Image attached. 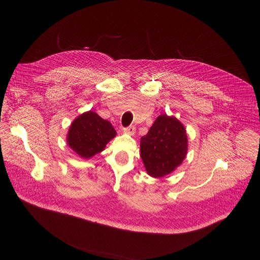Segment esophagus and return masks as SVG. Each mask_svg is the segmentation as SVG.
I'll return each mask as SVG.
<instances>
[{
    "label": "esophagus",
    "mask_w": 260,
    "mask_h": 260,
    "mask_svg": "<svg viewBox=\"0 0 260 260\" xmlns=\"http://www.w3.org/2000/svg\"><path fill=\"white\" fill-rule=\"evenodd\" d=\"M123 132H124L125 134H128V135H134L136 133V127L134 125H131V126L123 128Z\"/></svg>",
    "instance_id": "34e87169"
}]
</instances>
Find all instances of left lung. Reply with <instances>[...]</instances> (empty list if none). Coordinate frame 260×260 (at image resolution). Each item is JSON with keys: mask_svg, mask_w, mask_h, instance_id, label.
<instances>
[{"mask_svg": "<svg viewBox=\"0 0 260 260\" xmlns=\"http://www.w3.org/2000/svg\"><path fill=\"white\" fill-rule=\"evenodd\" d=\"M140 152L149 176L158 178L171 174L181 165L187 153L184 125L174 116L160 115L141 137Z\"/></svg>", "mask_w": 260, "mask_h": 260, "instance_id": "1", "label": "left lung"}]
</instances>
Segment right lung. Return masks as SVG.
<instances>
[{
    "instance_id": "add662e5",
    "label": "right lung",
    "mask_w": 260,
    "mask_h": 260,
    "mask_svg": "<svg viewBox=\"0 0 260 260\" xmlns=\"http://www.w3.org/2000/svg\"><path fill=\"white\" fill-rule=\"evenodd\" d=\"M116 134L111 122L89 111L73 121L66 140L75 153L82 158L89 159L102 152Z\"/></svg>"
}]
</instances>
